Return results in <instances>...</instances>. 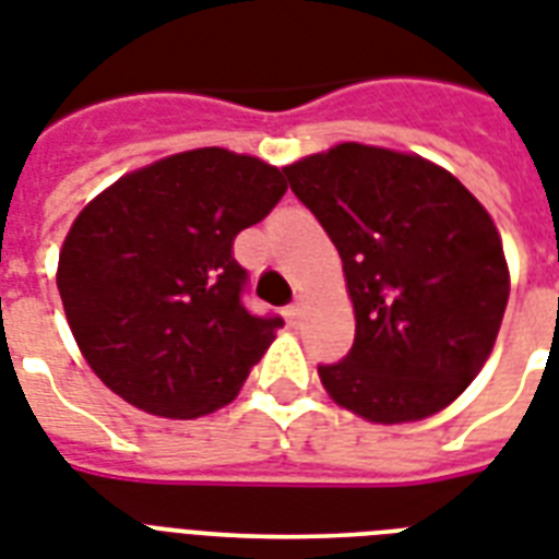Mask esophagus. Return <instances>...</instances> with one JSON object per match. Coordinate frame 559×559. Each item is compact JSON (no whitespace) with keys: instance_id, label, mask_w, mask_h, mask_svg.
Listing matches in <instances>:
<instances>
[{"instance_id":"esophagus-1","label":"esophagus","mask_w":559,"mask_h":559,"mask_svg":"<svg viewBox=\"0 0 559 559\" xmlns=\"http://www.w3.org/2000/svg\"><path fill=\"white\" fill-rule=\"evenodd\" d=\"M305 308H308V301H305V296H296V301H293V305H289V308H287L289 319L301 317V313H305Z\"/></svg>"}]
</instances>
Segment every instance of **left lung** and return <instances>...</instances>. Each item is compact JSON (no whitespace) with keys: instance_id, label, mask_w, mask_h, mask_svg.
Instances as JSON below:
<instances>
[{"instance_id":"left-lung-1","label":"left lung","mask_w":559,"mask_h":559,"mask_svg":"<svg viewBox=\"0 0 559 559\" xmlns=\"http://www.w3.org/2000/svg\"><path fill=\"white\" fill-rule=\"evenodd\" d=\"M343 258L355 346L319 381L374 425L428 419L478 378L510 296L487 207L411 152L340 143L284 166Z\"/></svg>"}]
</instances>
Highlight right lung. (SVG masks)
<instances>
[{
    "mask_svg": "<svg viewBox=\"0 0 559 559\" xmlns=\"http://www.w3.org/2000/svg\"><path fill=\"white\" fill-rule=\"evenodd\" d=\"M284 193L278 166L204 146L140 166L84 204L55 278L79 352L108 390L164 419L237 399L284 322L242 308L231 246Z\"/></svg>",
    "mask_w": 559,
    "mask_h": 559,
    "instance_id": "right-lung-1",
    "label": "right lung"
}]
</instances>
